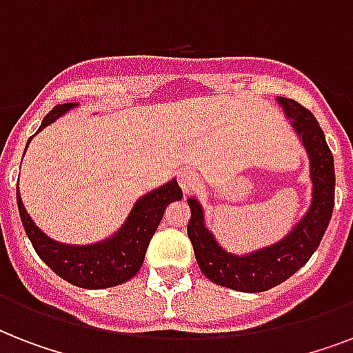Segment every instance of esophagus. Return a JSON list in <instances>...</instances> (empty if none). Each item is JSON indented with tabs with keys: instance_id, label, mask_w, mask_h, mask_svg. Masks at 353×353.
I'll use <instances>...</instances> for the list:
<instances>
[{
	"instance_id": "esophagus-1",
	"label": "esophagus",
	"mask_w": 353,
	"mask_h": 353,
	"mask_svg": "<svg viewBox=\"0 0 353 353\" xmlns=\"http://www.w3.org/2000/svg\"><path fill=\"white\" fill-rule=\"evenodd\" d=\"M198 174H196V170H192V168H183V170L179 172V185H181V188L185 192H190V190L198 185Z\"/></svg>"
}]
</instances>
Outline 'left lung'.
<instances>
[{
	"mask_svg": "<svg viewBox=\"0 0 353 353\" xmlns=\"http://www.w3.org/2000/svg\"><path fill=\"white\" fill-rule=\"evenodd\" d=\"M276 102L284 110L285 119L290 121L310 161L312 199L293 229L271 245L247 252H231L207 227L205 209L199 199L196 196L188 198L192 216L187 231L199 269L214 284L243 293L268 291L295 274L317 251L334 212V155L326 144L324 132L312 112L299 102L284 97H276Z\"/></svg>",
	"mask_w": 353,
	"mask_h": 353,
	"instance_id": "left-lung-1",
	"label": "left lung"
}]
</instances>
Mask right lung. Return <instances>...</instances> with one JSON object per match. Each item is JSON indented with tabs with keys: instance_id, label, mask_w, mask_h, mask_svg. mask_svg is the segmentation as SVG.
Here are the masks:
<instances>
[{
	"instance_id": "add662e5",
	"label": "right lung",
	"mask_w": 353,
	"mask_h": 353,
	"mask_svg": "<svg viewBox=\"0 0 353 353\" xmlns=\"http://www.w3.org/2000/svg\"><path fill=\"white\" fill-rule=\"evenodd\" d=\"M74 108H79V104H74V102L54 106L43 117L38 132H41L52 122H57L58 119L63 117ZM32 137L27 141V146ZM181 198L183 190L174 177L165 185L143 194L133 203L124 223L113 234L104 240L95 241V243L77 245V243H63V241L54 240L46 231H41L25 209L21 196H19V187L16 188L21 223H23L25 232L29 236L38 256L58 276H62L69 284L79 285L84 290H104V288L124 284L133 279L143 265L148 243L157 231L159 221L163 220L165 209L172 201H179Z\"/></svg>"
}]
</instances>
